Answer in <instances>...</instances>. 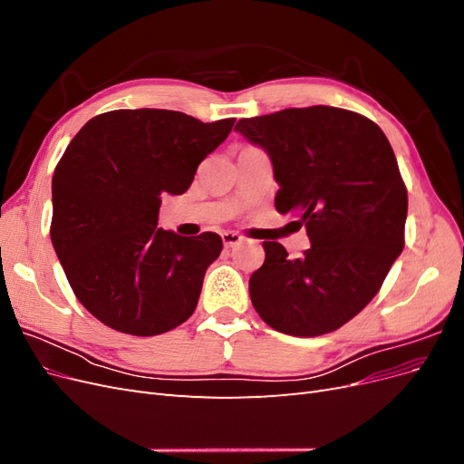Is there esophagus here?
Here are the masks:
<instances>
[{"instance_id": "34e87169", "label": "esophagus", "mask_w": 464, "mask_h": 464, "mask_svg": "<svg viewBox=\"0 0 464 464\" xmlns=\"http://www.w3.org/2000/svg\"><path fill=\"white\" fill-rule=\"evenodd\" d=\"M242 240H244V237L237 232H222V242L227 247H234V246L240 244Z\"/></svg>"}]
</instances>
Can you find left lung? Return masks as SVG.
<instances>
[{
  "label": "left lung",
  "instance_id": "obj_1",
  "mask_svg": "<svg viewBox=\"0 0 464 464\" xmlns=\"http://www.w3.org/2000/svg\"><path fill=\"white\" fill-rule=\"evenodd\" d=\"M236 131L269 154L275 207L296 215L312 242L302 259L263 242L251 304L278 333L336 331L373 300L404 247L409 195L389 139L366 116L333 106L244 118Z\"/></svg>",
  "mask_w": 464,
  "mask_h": 464
}]
</instances>
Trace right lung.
Returning a JSON list of instances; mask_svg holds the SVG:
<instances>
[{"label": "right lung", "instance_id": "right-lung-1", "mask_svg": "<svg viewBox=\"0 0 464 464\" xmlns=\"http://www.w3.org/2000/svg\"><path fill=\"white\" fill-rule=\"evenodd\" d=\"M234 121L111 110L67 145L52 178L50 237L77 300L110 329L162 334L198 307L222 240L215 232L188 237L157 228L160 195L186 193Z\"/></svg>", "mask_w": 464, "mask_h": 464}]
</instances>
